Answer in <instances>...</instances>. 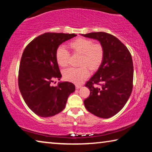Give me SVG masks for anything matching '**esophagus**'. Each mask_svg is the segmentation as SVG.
<instances>
[{"label": "esophagus", "instance_id": "1", "mask_svg": "<svg viewBox=\"0 0 152 152\" xmlns=\"http://www.w3.org/2000/svg\"><path fill=\"white\" fill-rule=\"evenodd\" d=\"M81 87H82V85H76V88L77 89H79V88H81Z\"/></svg>", "mask_w": 152, "mask_h": 152}]
</instances>
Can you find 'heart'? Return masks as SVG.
<instances>
[{"label":"heart","mask_w":152,"mask_h":152,"mask_svg":"<svg viewBox=\"0 0 152 152\" xmlns=\"http://www.w3.org/2000/svg\"><path fill=\"white\" fill-rule=\"evenodd\" d=\"M72 51L81 54L79 67H69L63 72V76L66 80L76 84H80L90 75V71L86 64L91 69H97L103 59L104 49L99 43H93L91 39L78 38L69 43ZM57 64L61 67L68 64L69 53L64 46H60L55 53Z\"/></svg>","instance_id":"1"}]
</instances>
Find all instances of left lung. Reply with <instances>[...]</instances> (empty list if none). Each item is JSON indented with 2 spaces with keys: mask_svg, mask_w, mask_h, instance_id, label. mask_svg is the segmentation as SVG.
<instances>
[{
  "mask_svg": "<svg viewBox=\"0 0 152 152\" xmlns=\"http://www.w3.org/2000/svg\"><path fill=\"white\" fill-rule=\"evenodd\" d=\"M97 40L103 46L104 57L98 70L86 84L90 95L84 101L86 109L96 116L109 118L121 110L132 89L133 64L126 46L106 32L81 34ZM100 85L96 88L94 84Z\"/></svg>",
  "mask_w": 152,
  "mask_h": 152,
  "instance_id": "1",
  "label": "left lung"
}]
</instances>
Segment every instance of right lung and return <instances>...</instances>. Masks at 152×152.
I'll use <instances>...</instances> for the list:
<instances>
[{"instance_id": "add662e5", "label": "right lung", "mask_w": 152, "mask_h": 152, "mask_svg": "<svg viewBox=\"0 0 152 152\" xmlns=\"http://www.w3.org/2000/svg\"><path fill=\"white\" fill-rule=\"evenodd\" d=\"M74 34L45 33L34 38L24 49L19 69L18 84L24 102L40 117H50L64 110L67 98L75 91L69 82H59L61 72L55 53L59 46L76 37Z\"/></svg>"}]
</instances>
